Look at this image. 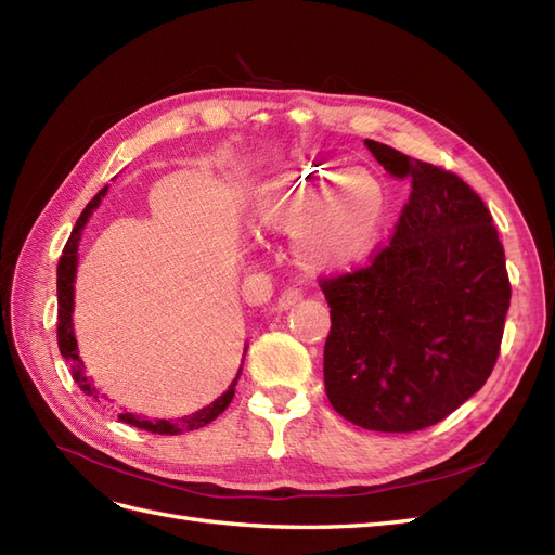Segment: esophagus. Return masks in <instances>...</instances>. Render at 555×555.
<instances>
[{
	"label": "esophagus",
	"mask_w": 555,
	"mask_h": 555,
	"mask_svg": "<svg viewBox=\"0 0 555 555\" xmlns=\"http://www.w3.org/2000/svg\"><path fill=\"white\" fill-rule=\"evenodd\" d=\"M300 298H304V292H300V289H296V287L284 289L278 298V310H292Z\"/></svg>",
	"instance_id": "obj_1"
}]
</instances>
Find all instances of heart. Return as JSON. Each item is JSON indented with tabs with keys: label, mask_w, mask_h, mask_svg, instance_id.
<instances>
[{
	"label": "heart",
	"mask_w": 555,
	"mask_h": 555,
	"mask_svg": "<svg viewBox=\"0 0 555 555\" xmlns=\"http://www.w3.org/2000/svg\"><path fill=\"white\" fill-rule=\"evenodd\" d=\"M389 212L382 182L345 166H296L263 182L255 196V224L289 233L292 255L317 275L361 266L375 249Z\"/></svg>",
	"instance_id": "heart-1"
}]
</instances>
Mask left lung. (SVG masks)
I'll use <instances>...</instances> for the list:
<instances>
[{
  "label": "left lung",
  "instance_id": "left-lung-1",
  "mask_svg": "<svg viewBox=\"0 0 555 555\" xmlns=\"http://www.w3.org/2000/svg\"><path fill=\"white\" fill-rule=\"evenodd\" d=\"M365 147L412 192L371 266L322 282L324 386L347 422L412 433L442 422L489 379L512 287L493 217L459 176L377 141Z\"/></svg>",
  "mask_w": 555,
  "mask_h": 555
}]
</instances>
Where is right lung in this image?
Returning a JSON list of instances; mask_svg holds the SVG:
<instances>
[{"label": "right lung", "instance_id": "right-lung-1", "mask_svg": "<svg viewBox=\"0 0 555 555\" xmlns=\"http://www.w3.org/2000/svg\"><path fill=\"white\" fill-rule=\"evenodd\" d=\"M106 192H108V184L90 201V204L86 206V210L80 212L78 222H76V227L72 231L69 241H66L64 251H62V257H60V263H57V345H60L62 357L66 359V363H69V367H72V375H74L76 384L80 386V391L86 393V396H90L92 400H96L99 405H104V402H108L111 398H106V393H102V391L96 389L92 377L86 371V363H82V359L78 354V343H76L74 317L72 314H74V298H76L74 296L76 294L74 292V282H76V271H78V245H80V238H82V229H86V224L90 222L92 212L99 208V204H102V198L106 196ZM245 351H247V345H245ZM245 351H243L238 373H236V377H233V382L229 384V389L220 398L212 400L210 405L201 408L198 412H192L188 416H178V418H147V416H141V414L120 410L117 418H120L122 424L137 426L141 430L157 433V435H178V433L204 428L206 424L212 422V418H217L229 408L233 393H236V384H238V377H241V371H243Z\"/></svg>", "mask_w": 555, "mask_h": 555}]
</instances>
